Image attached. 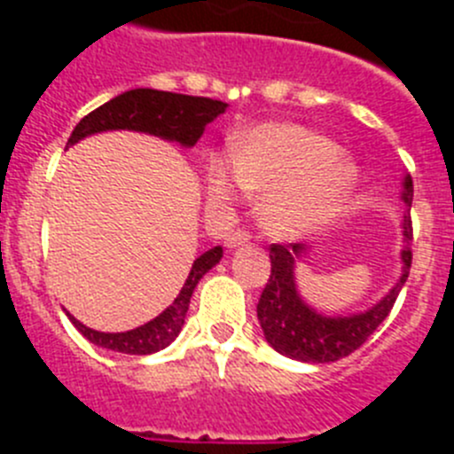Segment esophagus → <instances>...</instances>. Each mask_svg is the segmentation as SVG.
<instances>
[{
  "mask_svg": "<svg viewBox=\"0 0 454 454\" xmlns=\"http://www.w3.org/2000/svg\"><path fill=\"white\" fill-rule=\"evenodd\" d=\"M250 231L246 230H234L227 234V239H224V246L227 247H240V246H246V243H250Z\"/></svg>",
  "mask_w": 454,
  "mask_h": 454,
  "instance_id": "1",
  "label": "esophagus"
}]
</instances>
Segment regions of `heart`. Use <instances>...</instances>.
Listing matches in <instances>:
<instances>
[{"label":"heart","instance_id":"b5f03b06","mask_svg":"<svg viewBox=\"0 0 454 454\" xmlns=\"http://www.w3.org/2000/svg\"><path fill=\"white\" fill-rule=\"evenodd\" d=\"M355 184L356 168L334 140L300 124H262L243 136L231 163L214 156L207 168L211 202H230L234 186L262 198V224L284 239L314 234L336 218Z\"/></svg>","mask_w":454,"mask_h":454}]
</instances>
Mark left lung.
Instances as JSON below:
<instances>
[{"instance_id":"left-lung-1","label":"left lung","mask_w":454,"mask_h":454,"mask_svg":"<svg viewBox=\"0 0 454 454\" xmlns=\"http://www.w3.org/2000/svg\"><path fill=\"white\" fill-rule=\"evenodd\" d=\"M404 202L411 207L414 198V182L411 177H404ZM404 250H403V277L400 282L391 288L387 298L380 304L366 311V314L350 316V318H327V316L316 314L314 309L300 300L295 291V277L293 268L295 262L304 254V247L300 243L293 246H270V279L262 291V298L256 304V316L262 323V330L266 340L277 352L300 359V362L327 364L343 359L356 348H362L368 336L382 325L388 311L395 304L400 288L404 286L411 268V240H414V227H411V215L404 214Z\"/></svg>"}]
</instances>
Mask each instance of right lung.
<instances>
[{"label":"right lung","instance_id":"right-lung-1","mask_svg":"<svg viewBox=\"0 0 454 454\" xmlns=\"http://www.w3.org/2000/svg\"><path fill=\"white\" fill-rule=\"evenodd\" d=\"M224 108H227V104L220 102V99L192 98V95L154 90V88H136V90L122 92L111 102L90 111L74 127L67 145H74L77 140L98 134V131L134 129L161 136L168 140H177L182 145L191 147L204 134V127L214 118H218L220 114H224ZM220 256H223V247H211L200 259H195L191 275H188L186 284L175 298V302L161 316H156L154 320L140 325L136 330L106 334V332L90 330L70 316L72 325L90 343L106 348V350L122 352V355H152V352L163 350L182 332L192 291H195L204 272L211 270L220 262Z\"/></svg>","mask_w":454,"mask_h":454}]
</instances>
